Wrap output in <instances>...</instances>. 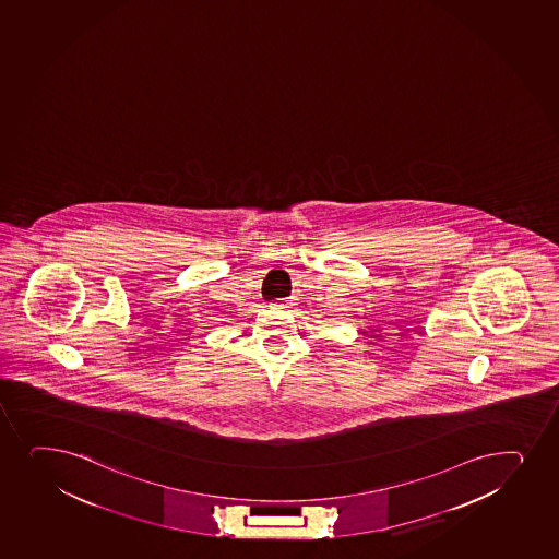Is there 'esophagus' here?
Listing matches in <instances>:
<instances>
[{"label":"esophagus","mask_w":559,"mask_h":559,"mask_svg":"<svg viewBox=\"0 0 559 559\" xmlns=\"http://www.w3.org/2000/svg\"><path fill=\"white\" fill-rule=\"evenodd\" d=\"M288 301L286 299H276V301L271 302V308H286Z\"/></svg>","instance_id":"obj_1"}]
</instances>
